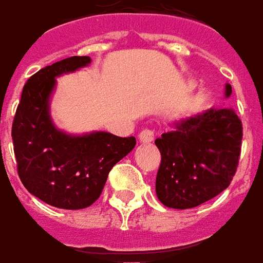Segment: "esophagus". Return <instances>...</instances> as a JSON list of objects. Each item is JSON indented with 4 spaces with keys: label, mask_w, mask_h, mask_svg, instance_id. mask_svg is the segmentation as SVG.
<instances>
[{
    "label": "esophagus",
    "mask_w": 263,
    "mask_h": 263,
    "mask_svg": "<svg viewBox=\"0 0 263 263\" xmlns=\"http://www.w3.org/2000/svg\"><path fill=\"white\" fill-rule=\"evenodd\" d=\"M154 139H155V136H154V132L153 130H143L141 133L139 134V141L141 144H149L153 143Z\"/></svg>",
    "instance_id": "obj_1"
}]
</instances>
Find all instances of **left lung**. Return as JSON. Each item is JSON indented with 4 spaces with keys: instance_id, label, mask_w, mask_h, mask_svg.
Here are the masks:
<instances>
[{
    "instance_id": "8db88e82",
    "label": "left lung",
    "mask_w": 263,
    "mask_h": 263,
    "mask_svg": "<svg viewBox=\"0 0 263 263\" xmlns=\"http://www.w3.org/2000/svg\"><path fill=\"white\" fill-rule=\"evenodd\" d=\"M232 86H224V97ZM155 140L161 151L155 191L167 208L189 209L226 190L237 171L242 124L230 108L206 109L169 123Z\"/></svg>"
}]
</instances>
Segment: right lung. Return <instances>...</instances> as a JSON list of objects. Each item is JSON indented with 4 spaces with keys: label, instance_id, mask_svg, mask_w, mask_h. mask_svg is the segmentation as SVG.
I'll use <instances>...</instances> for the list:
<instances>
[{
    "label": "right lung",
    "instance_id": "obj_1",
    "mask_svg": "<svg viewBox=\"0 0 263 263\" xmlns=\"http://www.w3.org/2000/svg\"><path fill=\"white\" fill-rule=\"evenodd\" d=\"M90 64V57H70L40 69L23 87L12 124L22 183L55 208L83 209L94 204L110 169L136 145L134 137L108 132L69 134L55 126L49 104L57 78Z\"/></svg>",
    "mask_w": 263,
    "mask_h": 263
}]
</instances>
